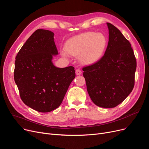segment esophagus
Instances as JSON below:
<instances>
[{"label": "esophagus", "instance_id": "34e87169", "mask_svg": "<svg viewBox=\"0 0 149 149\" xmlns=\"http://www.w3.org/2000/svg\"><path fill=\"white\" fill-rule=\"evenodd\" d=\"M76 74L77 75H80L82 74V72L79 69H76Z\"/></svg>", "mask_w": 149, "mask_h": 149}]
</instances>
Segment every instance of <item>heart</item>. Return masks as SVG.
<instances>
[{
  "label": "heart",
  "mask_w": 149,
  "mask_h": 149,
  "mask_svg": "<svg viewBox=\"0 0 149 149\" xmlns=\"http://www.w3.org/2000/svg\"><path fill=\"white\" fill-rule=\"evenodd\" d=\"M107 45V38L102 33L86 32L70 39L65 44L66 52L72 56H79L84 64L90 65L100 59Z\"/></svg>",
  "instance_id": "1"
}]
</instances>
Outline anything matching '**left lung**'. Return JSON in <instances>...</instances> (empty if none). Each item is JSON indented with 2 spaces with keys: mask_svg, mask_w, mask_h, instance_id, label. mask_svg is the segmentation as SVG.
<instances>
[{
  "mask_svg": "<svg viewBox=\"0 0 149 149\" xmlns=\"http://www.w3.org/2000/svg\"><path fill=\"white\" fill-rule=\"evenodd\" d=\"M107 24L109 38L104 55L82 70L91 101L100 107L113 108L133 90L136 61L129 41L116 26Z\"/></svg>",
  "mask_w": 149,
  "mask_h": 149,
  "instance_id": "obj_1",
  "label": "left lung"
}]
</instances>
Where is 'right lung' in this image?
Returning a JSON list of instances; mask_svg holds the SVG:
<instances>
[{"label": "right lung", "instance_id": "1", "mask_svg": "<svg viewBox=\"0 0 149 149\" xmlns=\"http://www.w3.org/2000/svg\"><path fill=\"white\" fill-rule=\"evenodd\" d=\"M54 35L49 30H36L20 48L15 61L14 78L21 100L42 113L59 107L76 76L73 67L53 65V55L58 54Z\"/></svg>", "mask_w": 149, "mask_h": 149}]
</instances>
